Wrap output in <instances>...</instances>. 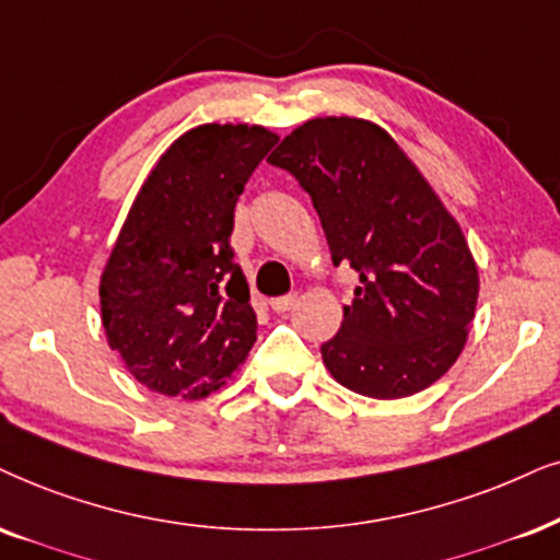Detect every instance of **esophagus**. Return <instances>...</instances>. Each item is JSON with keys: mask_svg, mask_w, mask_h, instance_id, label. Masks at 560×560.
I'll return each mask as SVG.
<instances>
[{"mask_svg": "<svg viewBox=\"0 0 560 560\" xmlns=\"http://www.w3.org/2000/svg\"><path fill=\"white\" fill-rule=\"evenodd\" d=\"M296 300H300V294L292 292V294H284V296H276V300H271V307L276 310V313H287V310H292Z\"/></svg>", "mask_w": 560, "mask_h": 560, "instance_id": "34e87169", "label": "esophagus"}]
</instances>
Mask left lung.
I'll return each mask as SVG.
<instances>
[{"instance_id":"left-lung-1","label":"left lung","mask_w":560,"mask_h":560,"mask_svg":"<svg viewBox=\"0 0 560 560\" xmlns=\"http://www.w3.org/2000/svg\"><path fill=\"white\" fill-rule=\"evenodd\" d=\"M313 198L332 266L359 273L320 346L328 372L377 400L436 382L468 341L478 268L463 230L406 152L362 118H313L268 158Z\"/></svg>"}]
</instances>
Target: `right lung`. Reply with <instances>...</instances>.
<instances>
[{"mask_svg":"<svg viewBox=\"0 0 560 560\" xmlns=\"http://www.w3.org/2000/svg\"><path fill=\"white\" fill-rule=\"evenodd\" d=\"M276 141L264 126L190 129L126 217L101 279L103 325L126 370L154 393L203 398L256 343L230 235L237 198Z\"/></svg>","mask_w":560,"mask_h":560,"instance_id":"add662e5","label":"right lung"}]
</instances>
